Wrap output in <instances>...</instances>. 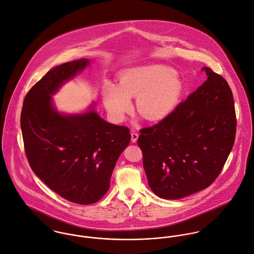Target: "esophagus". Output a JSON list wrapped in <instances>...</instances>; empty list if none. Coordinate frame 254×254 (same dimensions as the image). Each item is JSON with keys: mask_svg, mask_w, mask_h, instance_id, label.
<instances>
[{"mask_svg": "<svg viewBox=\"0 0 254 254\" xmlns=\"http://www.w3.org/2000/svg\"><path fill=\"white\" fill-rule=\"evenodd\" d=\"M138 138H139V134H138L137 132H132V133H131V141H132L133 143H136L137 140H138Z\"/></svg>", "mask_w": 254, "mask_h": 254, "instance_id": "34e87169", "label": "esophagus"}]
</instances>
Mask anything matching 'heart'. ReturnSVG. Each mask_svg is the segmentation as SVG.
I'll list each match as a JSON object with an SVG mask.
<instances>
[{
  "instance_id": "heart-1",
  "label": "heart",
  "mask_w": 254,
  "mask_h": 254,
  "mask_svg": "<svg viewBox=\"0 0 254 254\" xmlns=\"http://www.w3.org/2000/svg\"><path fill=\"white\" fill-rule=\"evenodd\" d=\"M183 93L181 79L168 66L153 64L131 68L119 77V85L107 83L104 102L110 116L121 121L131 109L130 98H137L139 113L149 121H158L177 108Z\"/></svg>"
}]
</instances>
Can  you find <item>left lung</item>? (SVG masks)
<instances>
[{
  "mask_svg": "<svg viewBox=\"0 0 254 254\" xmlns=\"http://www.w3.org/2000/svg\"><path fill=\"white\" fill-rule=\"evenodd\" d=\"M201 70L207 75L201 86L167 117L140 130L148 186L160 198L179 199L209 187L235 143L232 90L211 68Z\"/></svg>",
  "mask_w": 254,
  "mask_h": 254,
  "instance_id": "1",
  "label": "left lung"
}]
</instances>
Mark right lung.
Instances as JSON below:
<instances>
[{
    "instance_id": "right-lung-1",
    "label": "right lung",
    "mask_w": 254,
    "mask_h": 254,
    "mask_svg": "<svg viewBox=\"0 0 254 254\" xmlns=\"http://www.w3.org/2000/svg\"><path fill=\"white\" fill-rule=\"evenodd\" d=\"M89 62L51 69L25 96L20 115L31 169L52 190L78 204L95 203L106 194L115 163L131 140L128 127L110 124L93 109L64 115L54 108L51 96Z\"/></svg>"
}]
</instances>
